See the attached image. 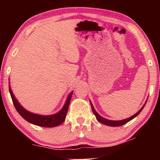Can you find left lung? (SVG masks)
Returning a JSON list of instances; mask_svg holds the SVG:
<instances>
[{
	"instance_id": "1",
	"label": "left lung",
	"mask_w": 160,
	"mask_h": 160,
	"mask_svg": "<svg viewBox=\"0 0 160 160\" xmlns=\"http://www.w3.org/2000/svg\"><path fill=\"white\" fill-rule=\"evenodd\" d=\"M89 102H90V105H91V107H92V112H93L94 114L95 115L96 119H97V120H98V122H100V123L103 124H106V125H107V126L119 127V126H122V125H123V124H124L128 123V122L131 121V120L134 119L135 117H136L138 115L139 113L141 112V111L143 110V108H144V106H145V105H146V102H147V101H146L145 104H144L143 106H142V108L140 109V110L138 111V112L135 113V114L132 116V117L128 118V119H123V120H118V121H114V120H109V119H105V118L102 117L100 114H98V113H97V111H96L95 109L94 108L93 105H92V102L90 101V100H89Z\"/></svg>"
}]
</instances>
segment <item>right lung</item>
I'll return each instance as SVG.
<instances>
[{"instance_id":"right-lung-1","label":"right lung","mask_w":160,"mask_h":160,"mask_svg":"<svg viewBox=\"0 0 160 160\" xmlns=\"http://www.w3.org/2000/svg\"><path fill=\"white\" fill-rule=\"evenodd\" d=\"M9 86V92L12 97L13 103L14 105L15 108L17 111L22 117L23 119H25L26 121L30 122L35 125L43 127V128H53V127H57L60 125L65 121V117H66L68 110V107L70 102H71V99L73 95V92L72 91L71 93L69 94V95L68 96L66 101H65L64 106L60 111H58V113H54L52 115H40L37 114V113H33L30 112L28 110H26L25 108H24L22 106H21V104L18 102V100H17V98H15L13 92L11 89L10 84Z\"/></svg>"}]
</instances>
